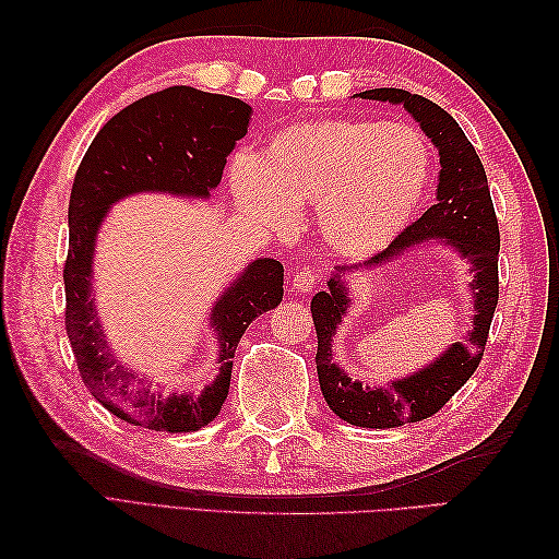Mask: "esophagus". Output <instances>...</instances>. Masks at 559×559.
Returning <instances> with one entry per match:
<instances>
[{"mask_svg": "<svg viewBox=\"0 0 559 559\" xmlns=\"http://www.w3.org/2000/svg\"><path fill=\"white\" fill-rule=\"evenodd\" d=\"M317 271L310 266H302V269H295L290 273V283H293V290L295 293H310L317 286Z\"/></svg>", "mask_w": 559, "mask_h": 559, "instance_id": "1", "label": "esophagus"}]
</instances>
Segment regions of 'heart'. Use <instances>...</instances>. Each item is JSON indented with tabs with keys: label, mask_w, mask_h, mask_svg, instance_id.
<instances>
[{
	"label": "heart",
	"mask_w": 559,
	"mask_h": 559,
	"mask_svg": "<svg viewBox=\"0 0 559 559\" xmlns=\"http://www.w3.org/2000/svg\"><path fill=\"white\" fill-rule=\"evenodd\" d=\"M430 180V148L408 124L317 120L283 129L259 158L237 156L230 185L269 228L286 230L300 206L336 254L379 252L411 218Z\"/></svg>",
	"instance_id": "b5f03b06"
}]
</instances>
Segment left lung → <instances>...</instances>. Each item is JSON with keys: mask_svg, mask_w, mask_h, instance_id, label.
Listing matches in <instances>:
<instances>
[{"mask_svg": "<svg viewBox=\"0 0 559 559\" xmlns=\"http://www.w3.org/2000/svg\"><path fill=\"white\" fill-rule=\"evenodd\" d=\"M355 98L403 105L425 136L439 153V180L435 204L408 225L382 254L362 266H338L319 290L310 307L317 329V374L324 401L341 420L370 430H386L406 423L430 418L456 391L468 382L483 358L490 322L500 295L497 257H500V228H497L488 177L476 148L463 134L454 117L432 100L403 88H372L355 93ZM430 241L444 243L467 261L472 281L474 319L467 338L452 344L435 361L384 388H367L353 380L335 362L333 336L352 304L347 278L355 270H373Z\"/></svg>", "mask_w": 559, "mask_h": 559, "instance_id": "8db88e82", "label": "left lung"}]
</instances>
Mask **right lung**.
Here are the masks:
<instances>
[{
    "label": "right lung",
    "instance_id": "obj_1",
    "mask_svg": "<svg viewBox=\"0 0 559 559\" xmlns=\"http://www.w3.org/2000/svg\"><path fill=\"white\" fill-rule=\"evenodd\" d=\"M252 108L240 98L173 86L127 105L105 124L83 156L69 197L64 264L67 336L83 384L117 418L158 432H197L221 413L230 389L235 348L245 329L283 300V266L254 259L211 305L218 374L192 394H165L117 360L96 310L93 261L110 209L134 194L209 199L221 185L235 144L247 134Z\"/></svg>",
    "mask_w": 559,
    "mask_h": 559
}]
</instances>
